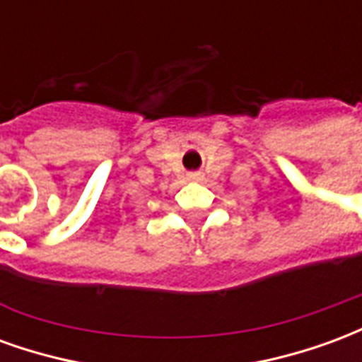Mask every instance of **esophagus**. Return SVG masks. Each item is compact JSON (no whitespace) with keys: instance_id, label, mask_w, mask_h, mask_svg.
Listing matches in <instances>:
<instances>
[{"instance_id":"34e87169","label":"esophagus","mask_w":362,"mask_h":362,"mask_svg":"<svg viewBox=\"0 0 362 362\" xmlns=\"http://www.w3.org/2000/svg\"><path fill=\"white\" fill-rule=\"evenodd\" d=\"M202 178H204V174L202 173H189L188 174V180H192V182H199Z\"/></svg>"}]
</instances>
